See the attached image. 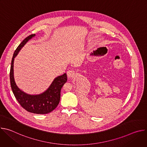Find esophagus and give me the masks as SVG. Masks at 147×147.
Wrapping results in <instances>:
<instances>
[{"instance_id": "1", "label": "esophagus", "mask_w": 147, "mask_h": 147, "mask_svg": "<svg viewBox=\"0 0 147 147\" xmlns=\"http://www.w3.org/2000/svg\"><path fill=\"white\" fill-rule=\"evenodd\" d=\"M67 77L68 78H73L75 77L76 76V73H75V71H73V70H70L69 71H67Z\"/></svg>"}]
</instances>
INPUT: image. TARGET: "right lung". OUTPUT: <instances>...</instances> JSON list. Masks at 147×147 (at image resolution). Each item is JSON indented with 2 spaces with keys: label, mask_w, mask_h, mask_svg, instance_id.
I'll return each mask as SVG.
<instances>
[{
  "label": "right lung",
  "mask_w": 147,
  "mask_h": 147,
  "mask_svg": "<svg viewBox=\"0 0 147 147\" xmlns=\"http://www.w3.org/2000/svg\"><path fill=\"white\" fill-rule=\"evenodd\" d=\"M31 34L26 38L16 49L11 60L10 80L12 91L19 103L27 111L36 114H47L53 111L58 105L60 99V91L66 82L67 78L66 73L55 78L50 87L43 93L38 95H30L21 90L16 85L14 78V60L27 42L35 36Z\"/></svg>",
  "instance_id": "obj_1"
}]
</instances>
